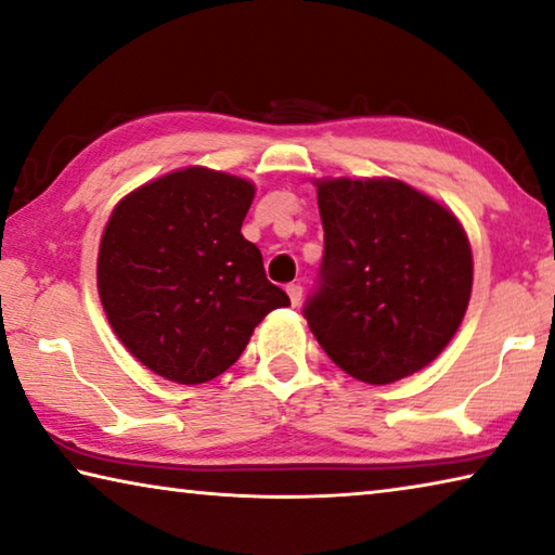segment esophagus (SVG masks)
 Wrapping results in <instances>:
<instances>
[{
  "label": "esophagus",
  "mask_w": 555,
  "mask_h": 555,
  "mask_svg": "<svg viewBox=\"0 0 555 555\" xmlns=\"http://www.w3.org/2000/svg\"><path fill=\"white\" fill-rule=\"evenodd\" d=\"M286 294H288V298H292V306H298V304H301V296H304V286L301 284H288Z\"/></svg>",
  "instance_id": "obj_1"
}]
</instances>
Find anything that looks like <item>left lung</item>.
<instances>
[{"label": "left lung", "mask_w": 555, "mask_h": 555, "mask_svg": "<svg viewBox=\"0 0 555 555\" xmlns=\"http://www.w3.org/2000/svg\"><path fill=\"white\" fill-rule=\"evenodd\" d=\"M323 261L304 319L348 375L388 385L433 363L472 294L456 217L400 180H321Z\"/></svg>", "instance_id": "obj_1"}]
</instances>
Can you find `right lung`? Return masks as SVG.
Segmentation results:
<instances>
[{"instance_id":"obj_1","label":"right lung","mask_w":555,"mask_h":555,"mask_svg":"<svg viewBox=\"0 0 555 555\" xmlns=\"http://www.w3.org/2000/svg\"><path fill=\"white\" fill-rule=\"evenodd\" d=\"M254 184L184 167L130 192L105 224L99 294L130 353L180 385L240 360L263 315L288 296L242 236Z\"/></svg>"}]
</instances>
